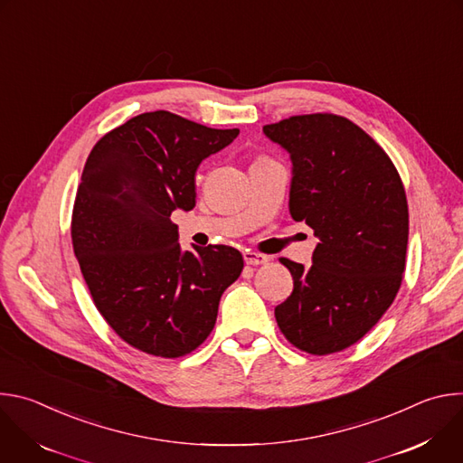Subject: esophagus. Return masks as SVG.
Returning a JSON list of instances; mask_svg holds the SVG:
<instances>
[{"instance_id":"esophagus-1","label":"esophagus","mask_w":463,"mask_h":463,"mask_svg":"<svg viewBox=\"0 0 463 463\" xmlns=\"http://www.w3.org/2000/svg\"><path fill=\"white\" fill-rule=\"evenodd\" d=\"M243 260H245L247 266H261V263L269 261V258L266 254H260V252H254V250H245Z\"/></svg>"}]
</instances>
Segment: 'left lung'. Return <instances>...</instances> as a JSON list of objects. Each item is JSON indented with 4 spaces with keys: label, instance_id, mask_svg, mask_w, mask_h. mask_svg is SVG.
<instances>
[{
    "label": "left lung",
    "instance_id": "obj_1",
    "mask_svg": "<svg viewBox=\"0 0 463 463\" xmlns=\"http://www.w3.org/2000/svg\"><path fill=\"white\" fill-rule=\"evenodd\" d=\"M289 152V213L318 238L311 268L282 258L293 293L275 307L284 337L327 355L363 339L400 291L409 205L386 152L352 120L311 113L263 126Z\"/></svg>",
    "mask_w": 463,
    "mask_h": 463
}]
</instances>
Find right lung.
<instances>
[{
  "label": "right lung",
  "instance_id": "obj_1",
  "mask_svg": "<svg viewBox=\"0 0 463 463\" xmlns=\"http://www.w3.org/2000/svg\"><path fill=\"white\" fill-rule=\"evenodd\" d=\"M238 134L159 109L108 131L86 161L71 220L75 256L104 320L145 354L194 352L243 269L229 245L181 250L170 220L194 209L200 163Z\"/></svg>",
  "mask_w": 463,
  "mask_h": 463
}]
</instances>
